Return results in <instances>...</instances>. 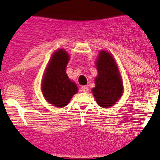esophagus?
Instances as JSON below:
<instances>
[{"label": "esophagus", "instance_id": "1", "mask_svg": "<svg viewBox=\"0 0 160 160\" xmlns=\"http://www.w3.org/2000/svg\"><path fill=\"white\" fill-rule=\"evenodd\" d=\"M81 90L82 92H87V91H88V87H87V86H83V87H81Z\"/></svg>", "mask_w": 160, "mask_h": 160}]
</instances>
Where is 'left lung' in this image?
Here are the masks:
<instances>
[{
  "label": "left lung",
  "mask_w": 160,
  "mask_h": 160,
  "mask_svg": "<svg viewBox=\"0 0 160 160\" xmlns=\"http://www.w3.org/2000/svg\"><path fill=\"white\" fill-rule=\"evenodd\" d=\"M98 75L92 90L97 103L101 107H111L122 95L123 87L119 72L111 53L101 51L96 62Z\"/></svg>",
  "instance_id": "1"
}]
</instances>
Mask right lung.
Returning <instances> with one entry per match:
<instances>
[{
	"label": "right lung",
	"mask_w": 160,
	"mask_h": 160,
	"mask_svg": "<svg viewBox=\"0 0 160 160\" xmlns=\"http://www.w3.org/2000/svg\"><path fill=\"white\" fill-rule=\"evenodd\" d=\"M69 55L64 49L55 52L49 62L42 84V91L48 102L55 107H64L72 96L78 92L76 84L66 73Z\"/></svg>",
	"instance_id": "1"
}]
</instances>
